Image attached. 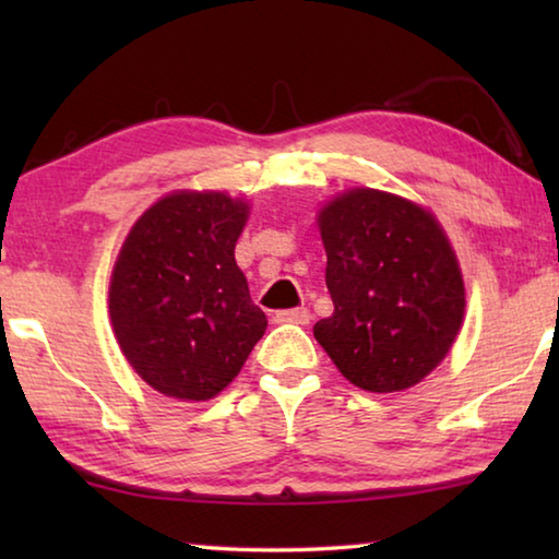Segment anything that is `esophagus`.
<instances>
[{
  "label": "esophagus",
  "instance_id": "obj_1",
  "mask_svg": "<svg viewBox=\"0 0 559 559\" xmlns=\"http://www.w3.org/2000/svg\"><path fill=\"white\" fill-rule=\"evenodd\" d=\"M310 313L306 308H290L273 313V323H290V325H308Z\"/></svg>",
  "mask_w": 559,
  "mask_h": 559
}]
</instances>
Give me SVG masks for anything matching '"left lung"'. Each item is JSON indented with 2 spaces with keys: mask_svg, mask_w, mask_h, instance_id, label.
<instances>
[{
  "mask_svg": "<svg viewBox=\"0 0 559 559\" xmlns=\"http://www.w3.org/2000/svg\"><path fill=\"white\" fill-rule=\"evenodd\" d=\"M333 316L313 335L345 380L404 392L449 355L466 318L456 251L437 214L406 197L349 187L318 210Z\"/></svg>",
  "mask_w": 559,
  "mask_h": 559,
  "instance_id": "obj_1",
  "label": "left lung"
}]
</instances>
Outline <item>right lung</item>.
<instances>
[{
  "label": "right lung",
  "instance_id": "add662e5",
  "mask_svg": "<svg viewBox=\"0 0 559 559\" xmlns=\"http://www.w3.org/2000/svg\"><path fill=\"white\" fill-rule=\"evenodd\" d=\"M249 214L243 197L175 189L120 246L108 290L112 335L132 372L169 400H214L266 333L234 259Z\"/></svg>",
  "mask_w": 559,
  "mask_h": 559
}]
</instances>
